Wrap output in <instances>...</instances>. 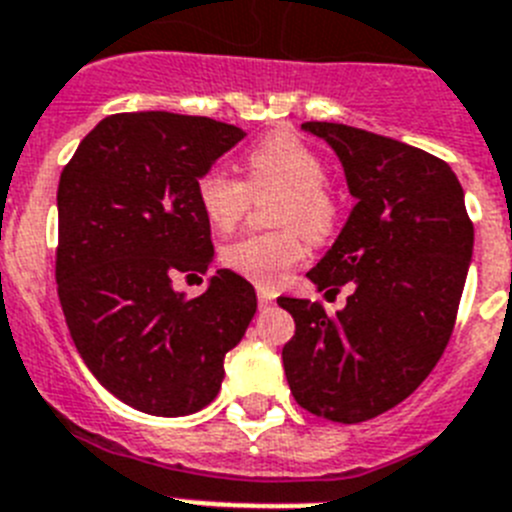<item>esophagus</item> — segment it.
Instances as JSON below:
<instances>
[{"instance_id": "1", "label": "esophagus", "mask_w": 512, "mask_h": 512, "mask_svg": "<svg viewBox=\"0 0 512 512\" xmlns=\"http://www.w3.org/2000/svg\"><path fill=\"white\" fill-rule=\"evenodd\" d=\"M257 301H260V306H270L275 301V293L267 288H257Z\"/></svg>"}]
</instances>
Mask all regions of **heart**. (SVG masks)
Returning a JSON list of instances; mask_svg holds the SVG:
<instances>
[{"instance_id":"1","label":"heart","mask_w":512,"mask_h":512,"mask_svg":"<svg viewBox=\"0 0 512 512\" xmlns=\"http://www.w3.org/2000/svg\"><path fill=\"white\" fill-rule=\"evenodd\" d=\"M247 183L222 165L204 170L196 181V199L206 222L219 232L239 224L252 196L280 191L273 206V222L283 229L245 234L222 250V262L260 288H275L306 255L302 229L308 239L321 242L336 227V201L326 191V165L301 137L275 132L257 142L245 158Z\"/></svg>"}]
</instances>
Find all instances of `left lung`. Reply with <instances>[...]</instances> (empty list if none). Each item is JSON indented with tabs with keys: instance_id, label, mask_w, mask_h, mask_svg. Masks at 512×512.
<instances>
[{
	"instance_id": "left-lung-1",
	"label": "left lung",
	"mask_w": 512,
	"mask_h": 512,
	"mask_svg": "<svg viewBox=\"0 0 512 512\" xmlns=\"http://www.w3.org/2000/svg\"><path fill=\"white\" fill-rule=\"evenodd\" d=\"M339 158L354 209L308 270L319 290L354 283L329 316L319 301L278 298L296 321L283 347L290 393L336 423L390 411L449 344L472 260L474 227L454 170L426 150L336 122H306Z\"/></svg>"
}]
</instances>
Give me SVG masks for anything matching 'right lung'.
I'll use <instances>...</instances> for the list:
<instances>
[{
    "label": "right lung",
    "instance_id": "obj_1",
    "mask_svg": "<svg viewBox=\"0 0 512 512\" xmlns=\"http://www.w3.org/2000/svg\"><path fill=\"white\" fill-rule=\"evenodd\" d=\"M242 137L209 117L112 114L61 173L55 280L68 331L96 380L150 416L206 408L257 311L232 270L199 298L173 288L214 260L196 181Z\"/></svg>",
    "mask_w": 512,
    "mask_h": 512
}]
</instances>
